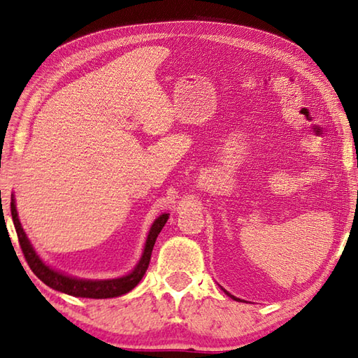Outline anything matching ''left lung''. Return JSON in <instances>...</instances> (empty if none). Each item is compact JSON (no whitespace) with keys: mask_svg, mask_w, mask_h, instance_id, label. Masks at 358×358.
Segmentation results:
<instances>
[{"mask_svg":"<svg viewBox=\"0 0 358 358\" xmlns=\"http://www.w3.org/2000/svg\"><path fill=\"white\" fill-rule=\"evenodd\" d=\"M222 289H223V287H222ZM223 291H224V289H223ZM224 292H226L227 295H229V296H231V299H234V300H237V301L240 300V299H237V296H234V295H231V294H229V292H227V291H224Z\"/></svg>","mask_w":358,"mask_h":358,"instance_id":"left-lung-1","label":"left lung"}]
</instances>
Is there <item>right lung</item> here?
I'll return each instance as SVG.
<instances>
[{"label": "right lung", "instance_id": "add662e5", "mask_svg": "<svg viewBox=\"0 0 358 358\" xmlns=\"http://www.w3.org/2000/svg\"><path fill=\"white\" fill-rule=\"evenodd\" d=\"M10 212H12L15 229H17V234H18V240H20V246L22 249V254H24L29 268L32 269L35 275L40 278L43 283H45L52 289H55V291H58V292L73 295V296H83V299H113V296L124 295L129 291H132V289L140 283L141 278L144 277V273H146L149 262H150L152 249H154V245H155V240L158 237V234L162 232L163 226L167 222V218H169V214H162L155 218V222L152 223L150 229H149L146 243H144L143 254L140 257V260L135 264V268L131 272L126 273V275H123V277H117V278L90 280V278L72 277V275H67V273H64L62 271H57L55 268H52V266H49L40 255L36 254V250L34 249L32 243H30L24 229H22V226H21V222L18 218V212H17V203H15L13 194H12V200H10Z\"/></svg>", "mask_w": 358, "mask_h": 358}]
</instances>
